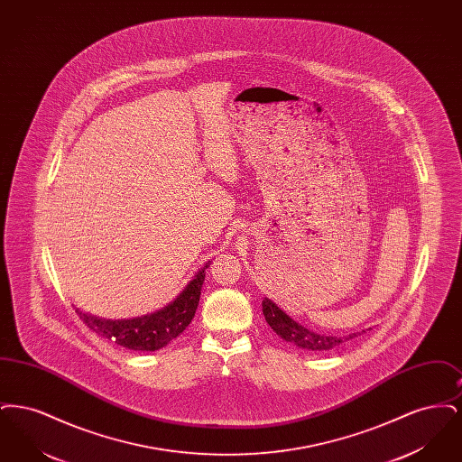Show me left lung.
<instances>
[{
    "instance_id": "1",
    "label": "left lung",
    "mask_w": 462,
    "mask_h": 462,
    "mask_svg": "<svg viewBox=\"0 0 462 462\" xmlns=\"http://www.w3.org/2000/svg\"><path fill=\"white\" fill-rule=\"evenodd\" d=\"M262 305H263L264 320L268 322V326L273 329V332L287 343H292L294 346L303 348L307 352H329L332 348L343 345L345 341H350L356 336V334H350L346 337H337V336L317 334L313 330L303 328L296 320H292L286 311L277 307L272 300L264 298Z\"/></svg>"
}]
</instances>
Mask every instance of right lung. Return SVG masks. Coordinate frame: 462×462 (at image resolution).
Masks as SVG:
<instances>
[{
    "instance_id": "obj_1",
    "label": "right lung",
    "mask_w": 462,
    "mask_h": 462,
    "mask_svg": "<svg viewBox=\"0 0 462 462\" xmlns=\"http://www.w3.org/2000/svg\"><path fill=\"white\" fill-rule=\"evenodd\" d=\"M206 266H202L194 279L176 296L168 307L161 308L151 315L136 317L130 320H106L89 315L76 308V313L89 329L112 343L134 350V352H155L171 343L192 322L198 310L200 289L206 277Z\"/></svg>"
}]
</instances>
